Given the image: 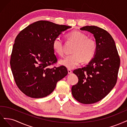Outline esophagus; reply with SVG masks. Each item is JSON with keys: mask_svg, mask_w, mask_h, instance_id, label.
Returning a JSON list of instances; mask_svg holds the SVG:
<instances>
[{"mask_svg": "<svg viewBox=\"0 0 127 127\" xmlns=\"http://www.w3.org/2000/svg\"><path fill=\"white\" fill-rule=\"evenodd\" d=\"M67 71H68V74H71V73H72V71L71 70V69H67Z\"/></svg>", "mask_w": 127, "mask_h": 127, "instance_id": "esophagus-1", "label": "esophagus"}]
</instances>
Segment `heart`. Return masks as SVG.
<instances>
[{
  "instance_id": "1",
  "label": "heart",
  "mask_w": 127,
  "mask_h": 127,
  "mask_svg": "<svg viewBox=\"0 0 127 127\" xmlns=\"http://www.w3.org/2000/svg\"><path fill=\"white\" fill-rule=\"evenodd\" d=\"M66 37L69 40L75 43L72 53L73 54L68 55L60 60L61 65L69 69L76 67L82 62H89L95 55L96 50V44L95 40L82 32L74 31L67 34ZM54 52L59 55L63 54V45L61 39L58 37L54 39L52 43Z\"/></svg>"
}]
</instances>
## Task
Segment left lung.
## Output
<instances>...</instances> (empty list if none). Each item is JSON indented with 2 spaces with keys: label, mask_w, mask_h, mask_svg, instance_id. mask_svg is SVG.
Segmentation results:
<instances>
[{
  "label": "left lung",
  "mask_w": 127,
  "mask_h": 127,
  "mask_svg": "<svg viewBox=\"0 0 127 127\" xmlns=\"http://www.w3.org/2000/svg\"><path fill=\"white\" fill-rule=\"evenodd\" d=\"M80 30L93 34L96 50L88 65L73 71L79 81L72 86V93L80 103L92 104L103 99L115 86L120 59L114 40L107 31L95 26Z\"/></svg>",
  "instance_id": "obj_1"
}]
</instances>
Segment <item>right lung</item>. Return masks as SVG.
Returning <instances> with one entry per match:
<instances>
[{
	"instance_id": "obj_1",
	"label": "right lung",
	"mask_w": 127,
	"mask_h": 127,
	"mask_svg": "<svg viewBox=\"0 0 127 127\" xmlns=\"http://www.w3.org/2000/svg\"><path fill=\"white\" fill-rule=\"evenodd\" d=\"M71 26L39 20L28 25L16 37L10 64L15 83L23 93L32 98L45 97L54 91L58 82L66 76L63 65L57 62L53 40Z\"/></svg>"
}]
</instances>
